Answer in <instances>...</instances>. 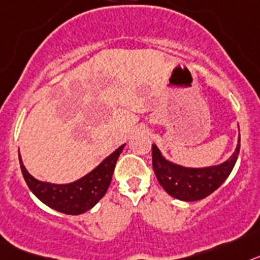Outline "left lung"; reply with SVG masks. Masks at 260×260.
<instances>
[{
  "mask_svg": "<svg viewBox=\"0 0 260 260\" xmlns=\"http://www.w3.org/2000/svg\"><path fill=\"white\" fill-rule=\"evenodd\" d=\"M239 145L241 137L238 136L236 150L222 164L207 168H187L168 159L153 144V170L169 195L182 202H198L214 192L226 180L238 158Z\"/></svg>",
  "mask_w": 260,
  "mask_h": 260,
  "instance_id": "left-lung-1",
  "label": "left lung"
}]
</instances>
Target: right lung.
Masks as SVG:
<instances>
[{"instance_id": "add662e5", "label": "right lung", "mask_w": 260, "mask_h": 260, "mask_svg": "<svg viewBox=\"0 0 260 260\" xmlns=\"http://www.w3.org/2000/svg\"><path fill=\"white\" fill-rule=\"evenodd\" d=\"M124 146L125 144L119 146L82 178L71 183L62 184L49 183L34 178L23 165L19 150L18 155L27 186L40 202L61 213L82 214L91 209L107 192L108 186L111 183L115 165L120 153L123 152Z\"/></svg>"}]
</instances>
